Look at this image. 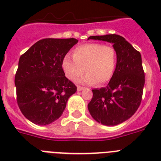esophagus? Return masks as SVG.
Instances as JSON below:
<instances>
[{
    "label": "esophagus",
    "mask_w": 161,
    "mask_h": 161,
    "mask_svg": "<svg viewBox=\"0 0 161 161\" xmlns=\"http://www.w3.org/2000/svg\"><path fill=\"white\" fill-rule=\"evenodd\" d=\"M83 89H84V87H83V86H78V87H77V90L79 91V92L83 90Z\"/></svg>",
    "instance_id": "34e87169"
}]
</instances>
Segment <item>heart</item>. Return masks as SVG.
Segmentation results:
<instances>
[{
  "label": "heart",
  "mask_w": 161,
  "mask_h": 161,
  "mask_svg": "<svg viewBox=\"0 0 161 161\" xmlns=\"http://www.w3.org/2000/svg\"><path fill=\"white\" fill-rule=\"evenodd\" d=\"M73 57L65 55L61 68L65 76L72 81L78 79L86 71L81 82L104 84L115 72L117 53L115 47L101 43H88L75 47Z\"/></svg>",
  "instance_id": "heart-1"
}]
</instances>
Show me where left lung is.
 <instances>
[{
  "label": "left lung",
  "mask_w": 161,
  "mask_h": 161,
  "mask_svg": "<svg viewBox=\"0 0 161 161\" xmlns=\"http://www.w3.org/2000/svg\"><path fill=\"white\" fill-rule=\"evenodd\" d=\"M114 44L117 61L114 76L106 87L92 90L87 108L92 117L105 125H116L135 114L142 101L145 83L142 57L139 51L118 35L88 38Z\"/></svg>",
  "instance_id": "left-lung-1"
}]
</instances>
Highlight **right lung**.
<instances>
[{"mask_svg":"<svg viewBox=\"0 0 161 161\" xmlns=\"http://www.w3.org/2000/svg\"><path fill=\"white\" fill-rule=\"evenodd\" d=\"M79 40L47 38L33 44L19 58L15 75L17 103L26 118L45 125L58 119L77 86L65 76L64 57Z\"/></svg>","mask_w":161,"mask_h":161,"instance_id":"obj_1","label":"right lung"}]
</instances>
